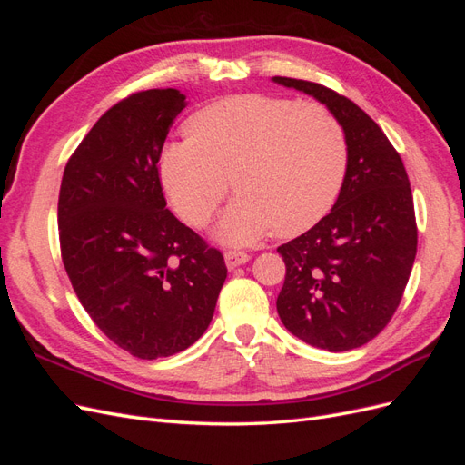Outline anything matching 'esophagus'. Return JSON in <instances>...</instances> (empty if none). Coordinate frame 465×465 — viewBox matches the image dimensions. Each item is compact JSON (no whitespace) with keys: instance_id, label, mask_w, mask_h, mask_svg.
Segmentation results:
<instances>
[{"instance_id":"obj_1","label":"esophagus","mask_w":465,"mask_h":465,"mask_svg":"<svg viewBox=\"0 0 465 465\" xmlns=\"http://www.w3.org/2000/svg\"><path fill=\"white\" fill-rule=\"evenodd\" d=\"M250 260V256L246 254V252H236V250H229L224 252V262H227V267L229 270H236L238 265H242Z\"/></svg>"}]
</instances>
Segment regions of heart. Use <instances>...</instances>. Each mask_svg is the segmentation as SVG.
<instances>
[{"label": "heart", "instance_id": "1", "mask_svg": "<svg viewBox=\"0 0 465 465\" xmlns=\"http://www.w3.org/2000/svg\"><path fill=\"white\" fill-rule=\"evenodd\" d=\"M188 135L166 143L159 173L178 213L203 227L229 190L217 236L252 244L275 227L283 236L311 229L343 184L347 142L341 124L318 103L246 93L195 112Z\"/></svg>", "mask_w": 465, "mask_h": 465}]
</instances>
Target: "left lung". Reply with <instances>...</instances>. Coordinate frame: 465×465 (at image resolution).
<instances>
[{
    "label": "left lung",
    "instance_id": "8db88e82",
    "mask_svg": "<svg viewBox=\"0 0 465 465\" xmlns=\"http://www.w3.org/2000/svg\"><path fill=\"white\" fill-rule=\"evenodd\" d=\"M273 81L312 94L345 132L347 171L333 209L277 248L287 267L281 322L304 343L340 353L374 340L403 297L417 254L410 178L386 134L347 96L312 81Z\"/></svg>",
    "mask_w": 465,
    "mask_h": 465
}]
</instances>
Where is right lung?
<instances>
[{"instance_id": "add662e5", "label": "right lung", "mask_w": 465, "mask_h": 465, "mask_svg": "<svg viewBox=\"0 0 465 465\" xmlns=\"http://www.w3.org/2000/svg\"><path fill=\"white\" fill-rule=\"evenodd\" d=\"M184 106L176 89L122 98L69 157L58 200L79 302L112 343L147 361L200 340L227 279L221 252L166 209L159 159Z\"/></svg>"}]
</instances>
